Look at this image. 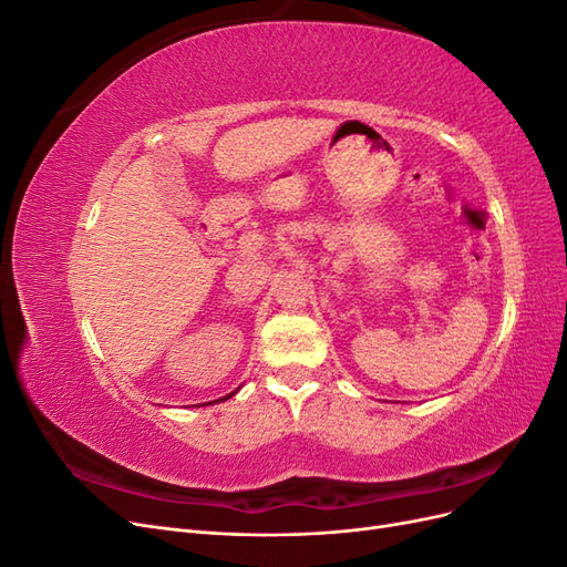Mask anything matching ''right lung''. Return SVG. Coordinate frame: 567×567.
I'll list each match as a JSON object with an SVG mask.
<instances>
[{
	"label": "right lung",
	"instance_id": "1",
	"mask_svg": "<svg viewBox=\"0 0 567 567\" xmlns=\"http://www.w3.org/2000/svg\"><path fill=\"white\" fill-rule=\"evenodd\" d=\"M236 390H238V388H236ZM236 390H234V392H229V394H227V398H219V400H221V402H225V400H229V398H234V394H236ZM219 400H215V402H219ZM208 404H210V402H208Z\"/></svg>",
	"mask_w": 567,
	"mask_h": 567
}]
</instances>
